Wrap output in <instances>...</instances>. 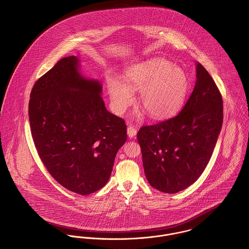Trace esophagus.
Returning <instances> with one entry per match:
<instances>
[{"label":"esophagus","mask_w":249,"mask_h":249,"mask_svg":"<svg viewBox=\"0 0 249 249\" xmlns=\"http://www.w3.org/2000/svg\"><path fill=\"white\" fill-rule=\"evenodd\" d=\"M127 132H128L129 137H130V138H132V137H134V136L136 135V133H137V130H136V128H135L134 126L130 125V126L128 127V129H127Z\"/></svg>","instance_id":"1"}]
</instances>
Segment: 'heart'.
Instances as JSON below:
<instances>
[{
    "label": "heart",
    "instance_id": "1",
    "mask_svg": "<svg viewBox=\"0 0 249 249\" xmlns=\"http://www.w3.org/2000/svg\"><path fill=\"white\" fill-rule=\"evenodd\" d=\"M129 87L115 77L107 80L114 107L123 111L132 102L130 88L140 92V104L152 118L162 119L178 113L186 102L190 82L183 70L168 60L153 58L132 66L124 74Z\"/></svg>",
    "mask_w": 249,
    "mask_h": 249
}]
</instances>
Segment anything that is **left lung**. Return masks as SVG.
<instances>
[{"mask_svg": "<svg viewBox=\"0 0 249 249\" xmlns=\"http://www.w3.org/2000/svg\"><path fill=\"white\" fill-rule=\"evenodd\" d=\"M223 123L219 89L196 64V82L182 110L169 119L145 125L137 132L148 183L166 194L192 185L204 171Z\"/></svg>", "mask_w": 249, "mask_h": 249, "instance_id": "8db88e82", "label": "left lung"}]
</instances>
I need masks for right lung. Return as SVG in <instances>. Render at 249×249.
Returning a JSON list of instances; mask_svg holds the SVG:
<instances>
[{
	"label": "right lung",
	"mask_w": 249,
	"mask_h": 249,
	"mask_svg": "<svg viewBox=\"0 0 249 249\" xmlns=\"http://www.w3.org/2000/svg\"><path fill=\"white\" fill-rule=\"evenodd\" d=\"M78 62L62 58L35 83L29 120L48 172L66 189L86 196L107 183L127 127L105 108L101 84L80 75Z\"/></svg>",
	"instance_id": "right-lung-1"
}]
</instances>
